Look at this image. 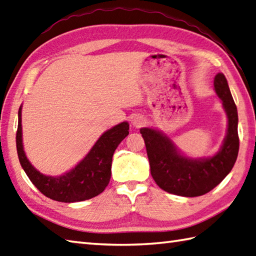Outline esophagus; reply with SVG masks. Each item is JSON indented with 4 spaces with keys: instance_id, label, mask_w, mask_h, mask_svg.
<instances>
[{
    "instance_id": "34e87169",
    "label": "esophagus",
    "mask_w": 256,
    "mask_h": 256,
    "mask_svg": "<svg viewBox=\"0 0 256 256\" xmlns=\"http://www.w3.org/2000/svg\"><path fill=\"white\" fill-rule=\"evenodd\" d=\"M131 123L135 128H140L145 124V118L140 116H134L131 120Z\"/></svg>"
}]
</instances>
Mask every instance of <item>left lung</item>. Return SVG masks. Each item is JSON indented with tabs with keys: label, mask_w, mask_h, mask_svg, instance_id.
Instances as JSON below:
<instances>
[{
	"label": "left lung",
	"mask_w": 256,
	"mask_h": 256,
	"mask_svg": "<svg viewBox=\"0 0 256 256\" xmlns=\"http://www.w3.org/2000/svg\"><path fill=\"white\" fill-rule=\"evenodd\" d=\"M214 86L228 118L226 138L214 156L192 158L184 155L158 130H140L146 145L152 177L167 192L182 197L202 196L218 186L236 164L238 153L236 106L224 74L216 76Z\"/></svg>",
	"instance_id": "1"
}]
</instances>
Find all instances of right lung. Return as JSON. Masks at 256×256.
Segmentation results:
<instances>
[{
  "mask_svg": "<svg viewBox=\"0 0 256 256\" xmlns=\"http://www.w3.org/2000/svg\"><path fill=\"white\" fill-rule=\"evenodd\" d=\"M130 125L122 122L103 133L84 158L60 176L38 172L26 157L22 135V106L18 110L16 148L22 167L35 187L46 197L60 202H78L100 194L111 178L112 157L118 144L128 135Z\"/></svg>",
  "mask_w": 256,
  "mask_h": 256,
  "instance_id": "obj_1",
  "label": "right lung"
}]
</instances>
